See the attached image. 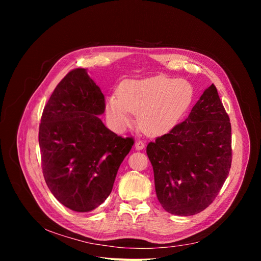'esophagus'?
I'll list each match as a JSON object with an SVG mask.
<instances>
[{
	"label": "esophagus",
	"instance_id": "obj_1",
	"mask_svg": "<svg viewBox=\"0 0 261 261\" xmlns=\"http://www.w3.org/2000/svg\"><path fill=\"white\" fill-rule=\"evenodd\" d=\"M135 148H136L137 150L144 149V148H145V141H143V140H137L136 143H135Z\"/></svg>",
	"mask_w": 261,
	"mask_h": 261
}]
</instances>
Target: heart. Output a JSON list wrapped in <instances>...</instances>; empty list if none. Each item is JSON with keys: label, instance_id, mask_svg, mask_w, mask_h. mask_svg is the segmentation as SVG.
Instances as JSON below:
<instances>
[{"label": "heart", "instance_id": "b5f03b06", "mask_svg": "<svg viewBox=\"0 0 261 261\" xmlns=\"http://www.w3.org/2000/svg\"><path fill=\"white\" fill-rule=\"evenodd\" d=\"M193 85L183 78L156 76L146 80L126 81L116 96L107 99L109 121L118 130L132 123L138 114L139 127L147 134L161 135L178 123L194 100Z\"/></svg>", "mask_w": 261, "mask_h": 261}]
</instances>
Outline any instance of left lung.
Masks as SVG:
<instances>
[{"mask_svg": "<svg viewBox=\"0 0 261 261\" xmlns=\"http://www.w3.org/2000/svg\"><path fill=\"white\" fill-rule=\"evenodd\" d=\"M158 200L169 213L193 216L209 207L232 164L231 123L215 85L185 121L147 145Z\"/></svg>", "mask_w": 261, "mask_h": 261, "instance_id": "1", "label": "left lung"}]
</instances>
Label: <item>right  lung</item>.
Masks as SVG:
<instances>
[{
  "label": "right lung",
  "mask_w": 261,
  "mask_h": 261,
  "mask_svg": "<svg viewBox=\"0 0 261 261\" xmlns=\"http://www.w3.org/2000/svg\"><path fill=\"white\" fill-rule=\"evenodd\" d=\"M106 99L86 68H75L55 87L39 125L45 183L62 204L77 212L99 207L111 194L118 168L134 145L98 117Z\"/></svg>",
  "instance_id": "1"
}]
</instances>
